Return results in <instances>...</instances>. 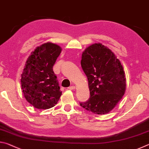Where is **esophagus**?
Returning a JSON list of instances; mask_svg holds the SVG:
<instances>
[{
	"mask_svg": "<svg viewBox=\"0 0 149 149\" xmlns=\"http://www.w3.org/2000/svg\"><path fill=\"white\" fill-rule=\"evenodd\" d=\"M75 86H74V85H72V86H70L69 87H68V89L69 90H73V89H75Z\"/></svg>",
	"mask_w": 149,
	"mask_h": 149,
	"instance_id": "1",
	"label": "esophagus"
}]
</instances>
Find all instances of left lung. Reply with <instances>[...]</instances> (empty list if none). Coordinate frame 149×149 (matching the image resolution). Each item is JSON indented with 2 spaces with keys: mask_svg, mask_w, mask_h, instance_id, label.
<instances>
[{
  "mask_svg": "<svg viewBox=\"0 0 149 149\" xmlns=\"http://www.w3.org/2000/svg\"><path fill=\"white\" fill-rule=\"evenodd\" d=\"M81 65L87 77L90 97L86 102H79L80 106L96 114H107L125 93L122 64L109 49L95 43L83 52Z\"/></svg>",
  "mask_w": 149,
  "mask_h": 149,
  "instance_id": "obj_1",
  "label": "left lung"
}]
</instances>
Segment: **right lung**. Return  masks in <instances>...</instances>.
Wrapping results in <instances>:
<instances>
[{"label": "right lung", "mask_w": 149, "mask_h": 149, "mask_svg": "<svg viewBox=\"0 0 149 149\" xmlns=\"http://www.w3.org/2000/svg\"><path fill=\"white\" fill-rule=\"evenodd\" d=\"M61 50L58 45L47 42L37 47L27 60L22 89L27 101L35 108L49 109L59 100L62 91L52 68Z\"/></svg>", "instance_id": "1"}]
</instances>
